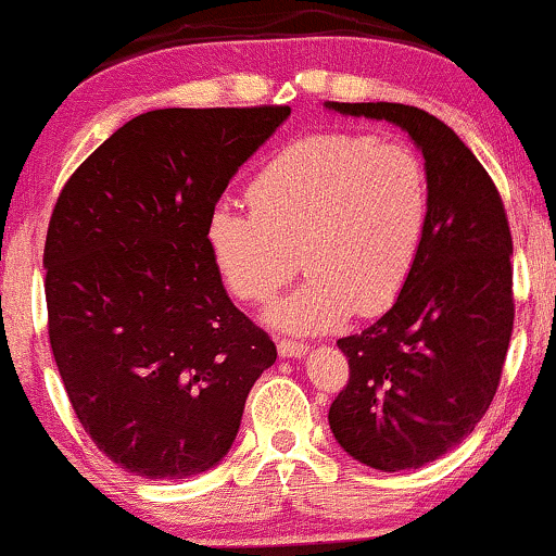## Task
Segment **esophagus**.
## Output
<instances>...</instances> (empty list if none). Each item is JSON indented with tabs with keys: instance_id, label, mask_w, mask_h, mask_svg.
Returning a JSON list of instances; mask_svg holds the SVG:
<instances>
[{
	"instance_id": "esophagus-1",
	"label": "esophagus",
	"mask_w": 556,
	"mask_h": 556,
	"mask_svg": "<svg viewBox=\"0 0 556 556\" xmlns=\"http://www.w3.org/2000/svg\"><path fill=\"white\" fill-rule=\"evenodd\" d=\"M277 351L279 356H285V359H298V356H305L311 346H307L305 341H290V339H282L277 341Z\"/></svg>"
}]
</instances>
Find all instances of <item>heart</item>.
<instances>
[{
    "label": "heart",
    "instance_id": "b5f03b06",
    "mask_svg": "<svg viewBox=\"0 0 556 556\" xmlns=\"http://www.w3.org/2000/svg\"><path fill=\"white\" fill-rule=\"evenodd\" d=\"M251 210L217 202L207 249L223 285L264 302L302 266L311 279L269 311L274 326L315 333L351 313L375 318L410 282L431 215L416 149L364 132H313L279 149L251 179Z\"/></svg>",
    "mask_w": 556,
    "mask_h": 556
}]
</instances>
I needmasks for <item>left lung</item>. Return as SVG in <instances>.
Listing matches in <instances>:
<instances>
[{"label":"left lung","instance_id":"1","mask_svg":"<svg viewBox=\"0 0 556 556\" xmlns=\"http://www.w3.org/2000/svg\"><path fill=\"white\" fill-rule=\"evenodd\" d=\"M403 128L426 159L431 215L410 282L362 333L339 339L349 382L328 424L362 465L400 472L475 431L501 384L513 330V238L495 181L462 138L397 102H328Z\"/></svg>","mask_w":556,"mask_h":556}]
</instances>
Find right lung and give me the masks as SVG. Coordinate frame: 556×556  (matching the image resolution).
Segmentation results:
<instances>
[{"label":"right lung","mask_w":556,"mask_h":556,"mask_svg":"<svg viewBox=\"0 0 556 556\" xmlns=\"http://www.w3.org/2000/svg\"><path fill=\"white\" fill-rule=\"evenodd\" d=\"M287 115V104L143 112L55 200L48 339L76 418L125 472L185 480L215 467L277 359L269 333L230 302L205 228Z\"/></svg>","instance_id":"1"}]
</instances>
